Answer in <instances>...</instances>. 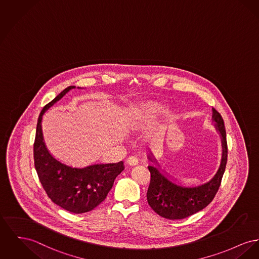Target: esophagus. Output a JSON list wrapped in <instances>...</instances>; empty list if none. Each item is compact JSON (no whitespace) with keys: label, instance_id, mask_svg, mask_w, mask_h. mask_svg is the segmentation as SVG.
<instances>
[{"label":"esophagus","instance_id":"1","mask_svg":"<svg viewBox=\"0 0 259 259\" xmlns=\"http://www.w3.org/2000/svg\"><path fill=\"white\" fill-rule=\"evenodd\" d=\"M126 162H127L129 165L134 166V165H137L138 163H139V160H138V158L136 156H133V155H132V156H129V157L127 158Z\"/></svg>","mask_w":259,"mask_h":259}]
</instances>
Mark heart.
Instances as JSON below:
<instances>
[{
    "label": "heart",
    "instance_id": "obj_1",
    "mask_svg": "<svg viewBox=\"0 0 259 259\" xmlns=\"http://www.w3.org/2000/svg\"><path fill=\"white\" fill-rule=\"evenodd\" d=\"M164 107L157 103H148L141 105L140 107L134 108L133 112L135 113L136 119L139 120H147L159 115L163 111Z\"/></svg>",
    "mask_w": 259,
    "mask_h": 259
}]
</instances>
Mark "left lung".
I'll return each mask as SVG.
<instances>
[{"mask_svg":"<svg viewBox=\"0 0 259 259\" xmlns=\"http://www.w3.org/2000/svg\"><path fill=\"white\" fill-rule=\"evenodd\" d=\"M212 120L220 134L223 150L220 167L210 181L198 187H183L168 179L155 165L148 166L151 172L148 202L153 211L161 217L171 220L189 217L206 207L218 192L227 164L228 147L224 120L215 108H212ZM148 157L157 164L152 153Z\"/></svg>","mask_w":259,"mask_h":259,"instance_id":"1","label":"left lung"}]
</instances>
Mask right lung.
<instances>
[{"label":"right lung","mask_w":259,"mask_h":259,"mask_svg":"<svg viewBox=\"0 0 259 259\" xmlns=\"http://www.w3.org/2000/svg\"><path fill=\"white\" fill-rule=\"evenodd\" d=\"M74 88L75 86L65 88L43 107L37 122L33 152L35 169L48 197L61 208L79 214L91 211L105 200L124 165L123 161H119L98 163L84 168L72 167L55 158L48 151L42 132V116L67 92Z\"/></svg>","instance_id":"obj_1"}]
</instances>
